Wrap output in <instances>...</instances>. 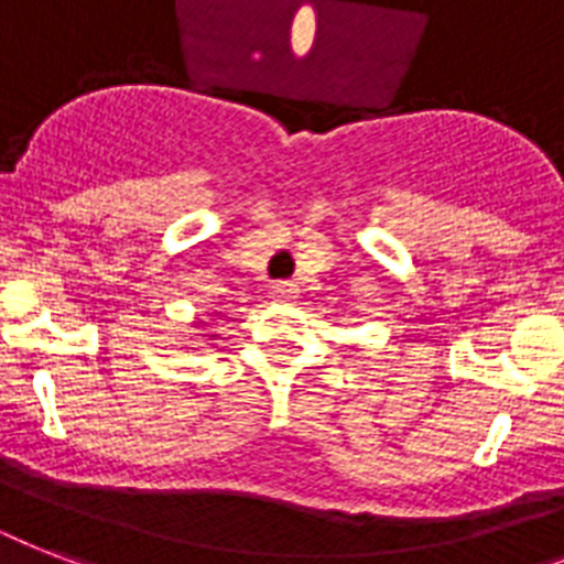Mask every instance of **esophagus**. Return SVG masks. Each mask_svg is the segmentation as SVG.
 <instances>
[{"mask_svg": "<svg viewBox=\"0 0 564 564\" xmlns=\"http://www.w3.org/2000/svg\"><path fill=\"white\" fill-rule=\"evenodd\" d=\"M295 295H299V290H295V283H292V281L272 283V299L274 301H292Z\"/></svg>", "mask_w": 564, "mask_h": 564, "instance_id": "obj_1", "label": "esophagus"}]
</instances>
